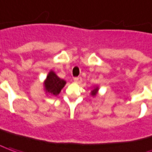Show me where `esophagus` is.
Listing matches in <instances>:
<instances>
[{
    "label": "esophagus",
    "mask_w": 152,
    "mask_h": 152,
    "mask_svg": "<svg viewBox=\"0 0 152 152\" xmlns=\"http://www.w3.org/2000/svg\"><path fill=\"white\" fill-rule=\"evenodd\" d=\"M81 80H82V78L80 77V76H78V77H75L74 78V81L76 82V83H80L81 82Z\"/></svg>",
    "instance_id": "34e87169"
}]
</instances>
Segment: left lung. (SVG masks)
I'll return each instance as SVG.
<instances>
[{
  "label": "left lung",
  "mask_w": 152,
  "mask_h": 152,
  "mask_svg": "<svg viewBox=\"0 0 152 152\" xmlns=\"http://www.w3.org/2000/svg\"><path fill=\"white\" fill-rule=\"evenodd\" d=\"M98 89H99V88H98L97 86H96V87H95V88H94V90H92V91H91V96H96V93H97V91H98Z\"/></svg>",
  "instance_id": "left-lung-1"
}]
</instances>
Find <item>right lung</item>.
<instances>
[{
	"instance_id": "obj_1",
	"label": "right lung",
	"mask_w": 152,
	"mask_h": 152,
	"mask_svg": "<svg viewBox=\"0 0 152 152\" xmlns=\"http://www.w3.org/2000/svg\"><path fill=\"white\" fill-rule=\"evenodd\" d=\"M65 85L66 80L58 77L53 71L49 72L48 76H46V79L44 81L46 91L52 96H57L65 86Z\"/></svg>"
}]
</instances>
